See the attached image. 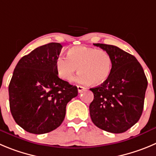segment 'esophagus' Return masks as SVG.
Instances as JSON below:
<instances>
[{"label": "esophagus", "mask_w": 156, "mask_h": 156, "mask_svg": "<svg viewBox=\"0 0 156 156\" xmlns=\"http://www.w3.org/2000/svg\"><path fill=\"white\" fill-rule=\"evenodd\" d=\"M85 89H86V88H85V87L80 86V85H78V93H81V92H83V91H85Z\"/></svg>", "instance_id": "34e87169"}]
</instances>
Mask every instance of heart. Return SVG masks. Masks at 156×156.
<instances>
[{
	"instance_id": "obj_1",
	"label": "heart",
	"mask_w": 156,
	"mask_h": 156,
	"mask_svg": "<svg viewBox=\"0 0 156 156\" xmlns=\"http://www.w3.org/2000/svg\"><path fill=\"white\" fill-rule=\"evenodd\" d=\"M67 54L68 57L59 56L56 60L57 72L65 81L72 80L78 68L80 73L76 81L81 85H99L111 74L112 59L106 51L76 46L68 49Z\"/></svg>"
}]
</instances>
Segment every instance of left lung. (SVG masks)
Segmentation results:
<instances>
[{"instance_id":"1","label":"left lung","mask_w":156,"mask_h":156,"mask_svg":"<svg viewBox=\"0 0 156 156\" xmlns=\"http://www.w3.org/2000/svg\"><path fill=\"white\" fill-rule=\"evenodd\" d=\"M111 55L112 68L105 81L91 88L94 99L90 116L96 126L112 133H122L139 120L148 81L133 55L114 45L94 44Z\"/></svg>"}]
</instances>
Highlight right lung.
<instances>
[{"label": "right lung", "instance_id": "obj_1", "mask_svg": "<svg viewBox=\"0 0 156 156\" xmlns=\"http://www.w3.org/2000/svg\"><path fill=\"white\" fill-rule=\"evenodd\" d=\"M62 46L47 44L22 57L10 81L11 112L18 126L30 133L44 134L59 127L68 101L78 88L58 78L56 60Z\"/></svg>", "mask_w": 156, "mask_h": 156}]
</instances>
